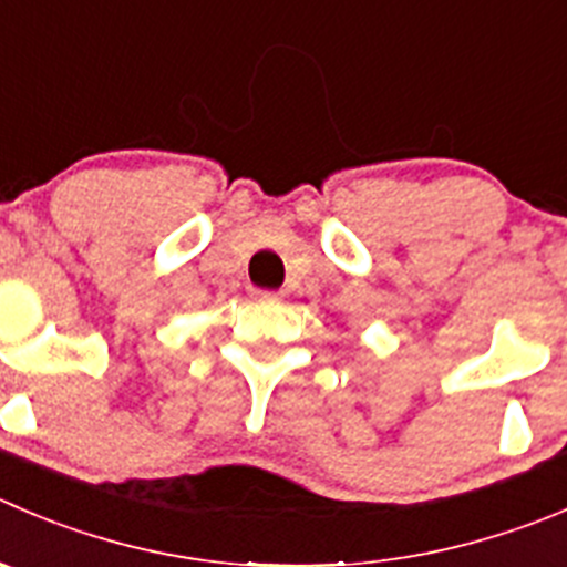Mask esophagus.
I'll list each match as a JSON object with an SVG mask.
<instances>
[{
  "label": "esophagus",
  "instance_id": "obj_1",
  "mask_svg": "<svg viewBox=\"0 0 567 567\" xmlns=\"http://www.w3.org/2000/svg\"><path fill=\"white\" fill-rule=\"evenodd\" d=\"M251 296H255L257 301H279V299H282V293H279V290H251Z\"/></svg>",
  "mask_w": 567,
  "mask_h": 567
}]
</instances>
